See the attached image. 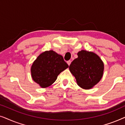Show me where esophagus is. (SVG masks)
Wrapping results in <instances>:
<instances>
[{"label":"esophagus","instance_id":"34e87169","mask_svg":"<svg viewBox=\"0 0 125 125\" xmlns=\"http://www.w3.org/2000/svg\"><path fill=\"white\" fill-rule=\"evenodd\" d=\"M71 62L72 61H71V60H69V61H67V64H68V65H71Z\"/></svg>","mask_w":125,"mask_h":125}]
</instances>
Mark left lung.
<instances>
[{
	"mask_svg": "<svg viewBox=\"0 0 125 125\" xmlns=\"http://www.w3.org/2000/svg\"><path fill=\"white\" fill-rule=\"evenodd\" d=\"M78 57L69 65V70L76 78L78 86L90 89L102 77L104 64L100 57L94 53L82 50L78 52Z\"/></svg>",
	"mask_w": 125,
	"mask_h": 125,
	"instance_id": "obj_1",
	"label": "left lung"
}]
</instances>
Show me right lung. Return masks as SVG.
<instances>
[{"label":"right lung","mask_w":125,"mask_h":125,"mask_svg":"<svg viewBox=\"0 0 125 125\" xmlns=\"http://www.w3.org/2000/svg\"><path fill=\"white\" fill-rule=\"evenodd\" d=\"M68 67L62 56L51 50L42 52L37 57L31 72L33 81L45 88L54 83L58 75Z\"/></svg>","instance_id":"right-lung-1"}]
</instances>
